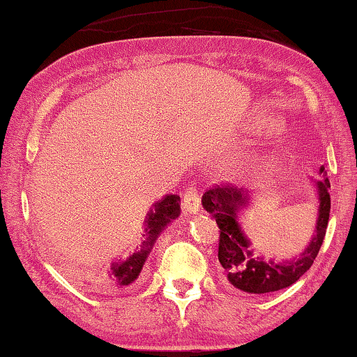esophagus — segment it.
<instances>
[{"instance_id":"1","label":"esophagus","mask_w":357,"mask_h":357,"mask_svg":"<svg viewBox=\"0 0 357 357\" xmlns=\"http://www.w3.org/2000/svg\"><path fill=\"white\" fill-rule=\"evenodd\" d=\"M199 209H201L199 193H197L196 188L191 186V188L183 195V211L191 213V215H196V213L199 212Z\"/></svg>"}]
</instances>
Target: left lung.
Masks as SVG:
<instances>
[{
  "instance_id": "left-lung-1",
  "label": "left lung",
  "mask_w": 357,
  "mask_h": 357,
  "mask_svg": "<svg viewBox=\"0 0 357 357\" xmlns=\"http://www.w3.org/2000/svg\"><path fill=\"white\" fill-rule=\"evenodd\" d=\"M319 180H311L317 196V220L306 248L292 259L276 260L255 255L252 241L239 223V215L252 206V193L238 186H215L202 195V207L215 218L220 228L218 261L223 278L229 286L248 294H268L286 289L297 282L310 270L324 241L331 215V182L321 166Z\"/></svg>"
}]
</instances>
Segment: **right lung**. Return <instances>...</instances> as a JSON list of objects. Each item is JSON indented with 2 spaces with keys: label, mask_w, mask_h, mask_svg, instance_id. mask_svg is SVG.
<instances>
[{
  "label": "right lung",
  "mask_w": 357,
  "mask_h": 357,
  "mask_svg": "<svg viewBox=\"0 0 357 357\" xmlns=\"http://www.w3.org/2000/svg\"><path fill=\"white\" fill-rule=\"evenodd\" d=\"M180 215V196L166 195L162 199L156 201L150 212L146 213L144 222V238L145 241L137 248L126 260L113 261L112 266L107 271L97 273L94 276L87 278V286L94 287L100 292H112L116 289H124L134 284L137 278L140 276L144 265L150 255V252L155 245L160 234L167 228L169 223H172Z\"/></svg>",
  "instance_id": "add662e5"
}]
</instances>
